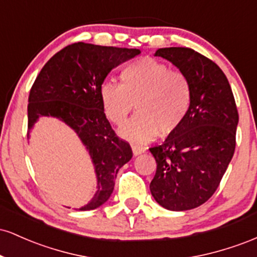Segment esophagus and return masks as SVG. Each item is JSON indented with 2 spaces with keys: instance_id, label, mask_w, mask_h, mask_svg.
I'll return each mask as SVG.
<instances>
[{
  "instance_id": "34e87169",
  "label": "esophagus",
  "mask_w": 257,
  "mask_h": 257,
  "mask_svg": "<svg viewBox=\"0 0 257 257\" xmlns=\"http://www.w3.org/2000/svg\"><path fill=\"white\" fill-rule=\"evenodd\" d=\"M132 150H133V153H134V156H139L146 151L145 147L139 146V145H132Z\"/></svg>"
}]
</instances>
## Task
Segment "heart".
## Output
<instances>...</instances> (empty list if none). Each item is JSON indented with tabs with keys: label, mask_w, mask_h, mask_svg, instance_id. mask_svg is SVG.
Returning a JSON list of instances; mask_svg holds the SVG:
<instances>
[{
	"label": "heart",
	"mask_w": 257,
	"mask_h": 257,
	"mask_svg": "<svg viewBox=\"0 0 257 257\" xmlns=\"http://www.w3.org/2000/svg\"><path fill=\"white\" fill-rule=\"evenodd\" d=\"M99 95L106 117L116 125L124 123L135 104L138 114L119 133L131 141L146 143L178 131L192 105V85L184 72L147 57L125 65L119 83L104 82Z\"/></svg>",
	"instance_id": "obj_1"
}]
</instances>
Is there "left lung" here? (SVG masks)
Instances as JSON below:
<instances>
[{
    "instance_id": "left-lung-1",
    "label": "left lung",
    "mask_w": 257,
    "mask_h": 257,
    "mask_svg": "<svg viewBox=\"0 0 257 257\" xmlns=\"http://www.w3.org/2000/svg\"><path fill=\"white\" fill-rule=\"evenodd\" d=\"M190 79L192 105L181 125L150 152L157 163L150 184L153 198L168 210L204 204L219 187L235 150L238 110L222 70L187 47L159 48Z\"/></svg>"
}]
</instances>
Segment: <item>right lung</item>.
<instances>
[{
    "label": "right lung",
    "instance_id": "right-lung-1",
    "mask_svg": "<svg viewBox=\"0 0 257 257\" xmlns=\"http://www.w3.org/2000/svg\"><path fill=\"white\" fill-rule=\"evenodd\" d=\"M140 54L139 49L77 42L47 61L29 94L28 128L41 116L57 117L77 133L90 153L98 191L79 210H93L110 198L117 173L133 157L132 147L106 118L100 85L113 67Z\"/></svg>",
    "mask_w": 257,
    "mask_h": 257
}]
</instances>
